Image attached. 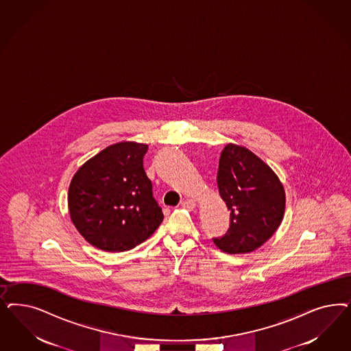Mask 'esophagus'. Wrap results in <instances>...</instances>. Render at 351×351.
I'll return each mask as SVG.
<instances>
[{"label": "esophagus", "instance_id": "esophagus-1", "mask_svg": "<svg viewBox=\"0 0 351 351\" xmlns=\"http://www.w3.org/2000/svg\"><path fill=\"white\" fill-rule=\"evenodd\" d=\"M181 205L186 209H195L196 205H197V202L195 199H186V200L182 202Z\"/></svg>", "mask_w": 351, "mask_h": 351}]
</instances>
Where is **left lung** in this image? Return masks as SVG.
<instances>
[{"instance_id": "8db88e82", "label": "left lung", "mask_w": 351, "mask_h": 351, "mask_svg": "<svg viewBox=\"0 0 351 351\" xmlns=\"http://www.w3.org/2000/svg\"><path fill=\"white\" fill-rule=\"evenodd\" d=\"M217 183L231 212V226L225 237L213 239L215 247L228 254L260 248L283 221V183L263 160L235 143H228L221 154Z\"/></svg>"}]
</instances>
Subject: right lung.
<instances>
[{
  "instance_id": "right-lung-1",
  "label": "right lung",
  "mask_w": 351,
  "mask_h": 351,
  "mask_svg": "<svg viewBox=\"0 0 351 351\" xmlns=\"http://www.w3.org/2000/svg\"><path fill=\"white\" fill-rule=\"evenodd\" d=\"M146 143L119 142L84 162L68 189V209L95 248L125 252L147 240L164 219L143 169Z\"/></svg>"
}]
</instances>
